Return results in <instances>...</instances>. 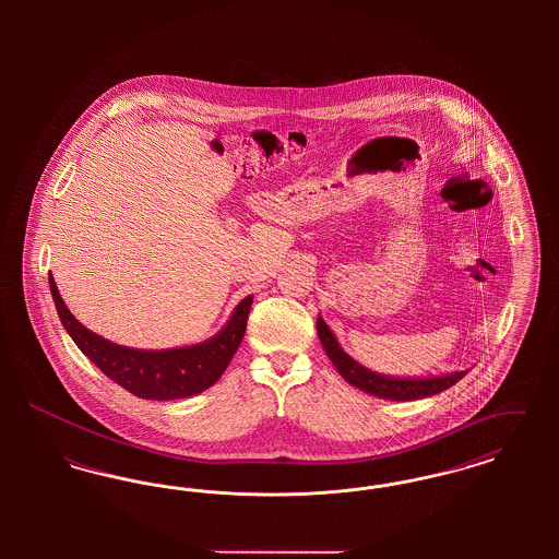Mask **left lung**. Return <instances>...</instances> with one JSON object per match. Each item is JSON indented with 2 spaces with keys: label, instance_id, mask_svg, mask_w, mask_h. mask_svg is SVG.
Wrapping results in <instances>:
<instances>
[{
  "label": "left lung",
  "instance_id": "1",
  "mask_svg": "<svg viewBox=\"0 0 559 559\" xmlns=\"http://www.w3.org/2000/svg\"><path fill=\"white\" fill-rule=\"evenodd\" d=\"M319 329L320 344L324 347L326 356L331 362L337 367L340 374L346 379L347 383L360 388L362 392H369L372 396L388 400H419L440 394L449 390L459 379H463L467 371L452 372L444 377H429V379H394V377H383L377 372L367 371L360 367L356 360H352L346 352L340 347L324 320H317Z\"/></svg>",
  "mask_w": 559,
  "mask_h": 559
}]
</instances>
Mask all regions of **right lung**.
Returning a JSON list of instances; mask_svg holds the SVG:
<instances>
[{"label": "right lung", "mask_w": 559, "mask_h": 559, "mask_svg": "<svg viewBox=\"0 0 559 559\" xmlns=\"http://www.w3.org/2000/svg\"><path fill=\"white\" fill-rule=\"evenodd\" d=\"M50 292L60 322L81 352L123 390L138 399L176 400L199 394L213 385L233 360L247 329L253 297H245L233 319L210 342L201 346L144 352L121 347L87 331L67 310L50 274Z\"/></svg>", "instance_id": "add662e5"}]
</instances>
